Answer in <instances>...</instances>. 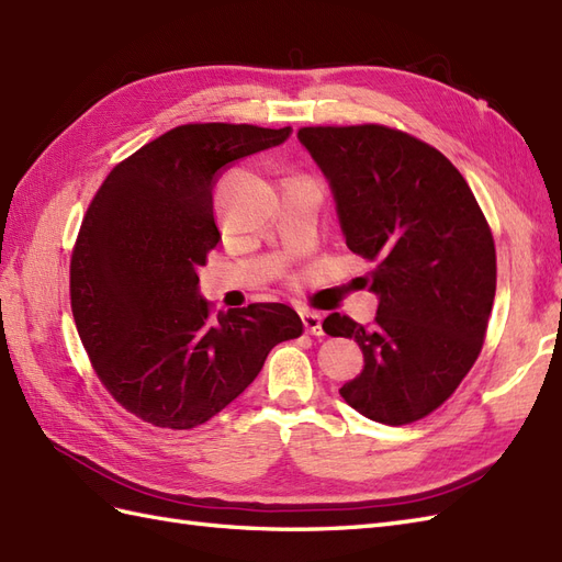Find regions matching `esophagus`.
<instances>
[{
	"instance_id": "34e87169",
	"label": "esophagus",
	"mask_w": 562,
	"mask_h": 562,
	"mask_svg": "<svg viewBox=\"0 0 562 562\" xmlns=\"http://www.w3.org/2000/svg\"><path fill=\"white\" fill-rule=\"evenodd\" d=\"M303 324L305 331L312 336H322V314L317 312H303Z\"/></svg>"
}]
</instances>
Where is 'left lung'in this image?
Returning <instances> with one entry per match:
<instances>
[{"mask_svg": "<svg viewBox=\"0 0 562 562\" xmlns=\"http://www.w3.org/2000/svg\"><path fill=\"white\" fill-rule=\"evenodd\" d=\"M331 188L346 245L372 271L374 326L338 312L322 328L355 338L362 372L340 389L360 415L407 424L470 372L496 295V248L462 173L439 149L386 126L300 128Z\"/></svg>", "mask_w": 562, "mask_h": 562, "instance_id": "1", "label": "left lung"}]
</instances>
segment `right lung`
<instances>
[{"mask_svg":"<svg viewBox=\"0 0 562 562\" xmlns=\"http://www.w3.org/2000/svg\"><path fill=\"white\" fill-rule=\"evenodd\" d=\"M293 128L188 123L121 161L90 202L71 257V310L116 403L164 429H193L234 403L297 312L255 303L210 319L198 271L222 240L212 193L231 164Z\"/></svg>","mask_w":562,"mask_h":562,"instance_id":"obj_1","label":"right lung"}]
</instances>
